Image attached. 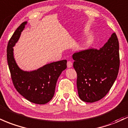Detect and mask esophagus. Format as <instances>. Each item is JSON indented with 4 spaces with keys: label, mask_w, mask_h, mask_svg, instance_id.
<instances>
[{
    "label": "esophagus",
    "mask_w": 128,
    "mask_h": 128,
    "mask_svg": "<svg viewBox=\"0 0 128 128\" xmlns=\"http://www.w3.org/2000/svg\"><path fill=\"white\" fill-rule=\"evenodd\" d=\"M67 67H68V68H70V67H72V65H73L72 62L67 61Z\"/></svg>",
    "instance_id": "1"
}]
</instances>
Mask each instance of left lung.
I'll use <instances>...</instances> for the list:
<instances>
[{"mask_svg":"<svg viewBox=\"0 0 128 128\" xmlns=\"http://www.w3.org/2000/svg\"><path fill=\"white\" fill-rule=\"evenodd\" d=\"M72 57L80 98L88 103L100 100L110 90L118 74L119 43L116 33L100 50H81Z\"/></svg>","mask_w":128,"mask_h":128,"instance_id":"left-lung-1","label":"left lung"}]
</instances>
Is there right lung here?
Instances as JSON below:
<instances>
[{
    "mask_svg": "<svg viewBox=\"0 0 128 128\" xmlns=\"http://www.w3.org/2000/svg\"><path fill=\"white\" fill-rule=\"evenodd\" d=\"M26 22H24L13 33L7 46L8 67L14 86L21 95L32 103L44 104L54 96L59 76L67 68V60L54 62L37 70L24 72L19 68L13 56L14 47L24 30Z\"/></svg>",
    "mask_w": 128,
    "mask_h": 128,
    "instance_id": "add662e5",
    "label": "right lung"
}]
</instances>
